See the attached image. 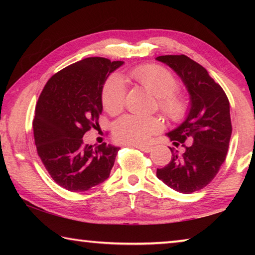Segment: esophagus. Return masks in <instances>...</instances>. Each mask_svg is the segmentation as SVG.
Instances as JSON below:
<instances>
[{
  "mask_svg": "<svg viewBox=\"0 0 255 255\" xmlns=\"http://www.w3.org/2000/svg\"><path fill=\"white\" fill-rule=\"evenodd\" d=\"M133 146H135L136 148L140 149L141 152H145V153H149L150 150L153 149V147H150V146H143V145H133Z\"/></svg>",
  "mask_w": 255,
  "mask_h": 255,
  "instance_id": "1",
  "label": "esophagus"
}]
</instances>
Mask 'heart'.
Masks as SVG:
<instances>
[{
    "label": "heart",
    "instance_id": "b5f03b06",
    "mask_svg": "<svg viewBox=\"0 0 255 255\" xmlns=\"http://www.w3.org/2000/svg\"><path fill=\"white\" fill-rule=\"evenodd\" d=\"M127 77L144 88L155 98L158 106L167 117L179 120L187 111V105L182 97L174 92L178 82L171 73L158 65L137 66L127 73ZM126 86L122 77L112 75L103 85L101 100L105 110L110 115H117L124 109ZM163 129L162 120L157 117H143L126 115L118 119L114 126L115 137L123 143L135 145L146 144L150 137Z\"/></svg>",
    "mask_w": 255,
    "mask_h": 255
}]
</instances>
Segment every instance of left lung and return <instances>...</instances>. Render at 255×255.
I'll use <instances>...</instances> for the list:
<instances>
[{
  "label": "left lung",
  "instance_id": "8db88e82",
  "mask_svg": "<svg viewBox=\"0 0 255 255\" xmlns=\"http://www.w3.org/2000/svg\"><path fill=\"white\" fill-rule=\"evenodd\" d=\"M156 60L176 73L190 97L184 122L166 135L175 146L193 141L182 154L170 147L173 157L156 175L175 191L192 193L205 188L225 161L232 135L230 101L206 68L188 56L165 55Z\"/></svg>",
  "mask_w": 255,
  "mask_h": 255
}]
</instances>
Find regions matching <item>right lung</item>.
Here are the masks:
<instances>
[{
	"label": "right lung",
	"mask_w": 255,
	"mask_h": 255,
	"mask_svg": "<svg viewBox=\"0 0 255 255\" xmlns=\"http://www.w3.org/2000/svg\"><path fill=\"white\" fill-rule=\"evenodd\" d=\"M122 65L84 58L51 76L38 99L32 123L37 152L53 180L68 191H86L109 178L120 148L85 145L83 136L98 126L103 85Z\"/></svg>",
	"instance_id": "1"
}]
</instances>
